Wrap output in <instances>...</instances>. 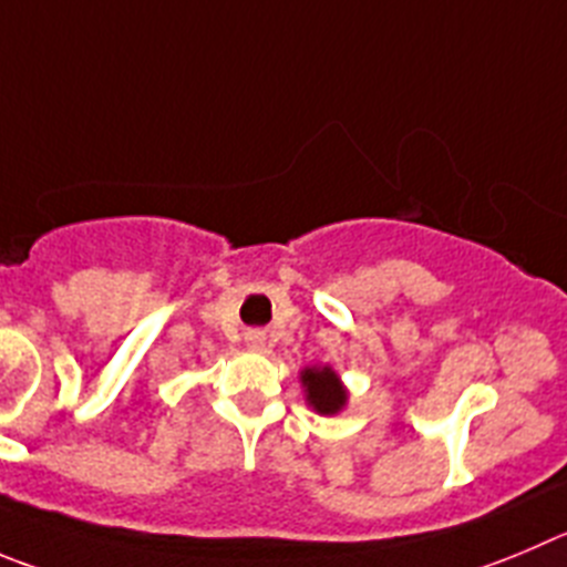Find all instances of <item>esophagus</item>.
I'll use <instances>...</instances> for the list:
<instances>
[{
	"instance_id": "1",
	"label": "esophagus",
	"mask_w": 567,
	"mask_h": 567,
	"mask_svg": "<svg viewBox=\"0 0 567 567\" xmlns=\"http://www.w3.org/2000/svg\"><path fill=\"white\" fill-rule=\"evenodd\" d=\"M262 343H266V336H262V332H248V347L251 349H262Z\"/></svg>"
}]
</instances>
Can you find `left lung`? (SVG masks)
<instances>
[{"label":"left lung","mask_w":567,"mask_h":567,"mask_svg":"<svg viewBox=\"0 0 567 567\" xmlns=\"http://www.w3.org/2000/svg\"><path fill=\"white\" fill-rule=\"evenodd\" d=\"M301 385L316 414L332 416L347 405V389L330 367H308L301 372Z\"/></svg>","instance_id":"8db88e82"}]
</instances>
